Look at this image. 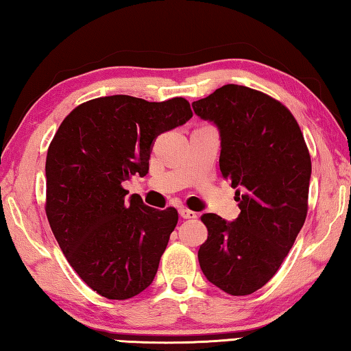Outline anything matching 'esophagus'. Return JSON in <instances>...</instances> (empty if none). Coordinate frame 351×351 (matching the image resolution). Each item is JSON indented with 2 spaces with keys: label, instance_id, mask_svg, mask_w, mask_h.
I'll return each mask as SVG.
<instances>
[{
  "label": "esophagus",
  "instance_id": "34e87169",
  "mask_svg": "<svg viewBox=\"0 0 351 351\" xmlns=\"http://www.w3.org/2000/svg\"><path fill=\"white\" fill-rule=\"evenodd\" d=\"M179 214L183 219H197V213L188 210V208H180Z\"/></svg>",
  "mask_w": 351,
  "mask_h": 351
}]
</instances>
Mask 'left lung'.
I'll use <instances>...</instances> for the list:
<instances>
[{
	"label": "left lung",
	"instance_id": "8db88e82",
	"mask_svg": "<svg viewBox=\"0 0 351 351\" xmlns=\"http://www.w3.org/2000/svg\"><path fill=\"white\" fill-rule=\"evenodd\" d=\"M193 109L219 129L220 172L241 208L234 222L202 216L208 239L199 250L200 268L222 291L247 296L273 278L304 226L308 147L290 110L247 86L225 84Z\"/></svg>",
	"mask_w": 351,
	"mask_h": 351
}]
</instances>
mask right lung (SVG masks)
Here are the masks:
<instances>
[{
  "label": "right lung",
  "mask_w": 351,
  "mask_h": 351,
  "mask_svg": "<svg viewBox=\"0 0 351 351\" xmlns=\"http://www.w3.org/2000/svg\"><path fill=\"white\" fill-rule=\"evenodd\" d=\"M193 117L182 97L131 95L80 104L61 123L46 157V216L75 273L114 300L140 294L156 278L179 214L128 197L123 183L149 171L160 134Z\"/></svg>",
  "instance_id": "add662e5"
}]
</instances>
